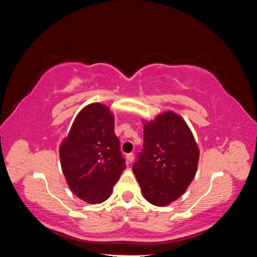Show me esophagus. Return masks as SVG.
<instances>
[{
  "instance_id": "esophagus-1",
  "label": "esophagus",
  "mask_w": 257,
  "mask_h": 257,
  "mask_svg": "<svg viewBox=\"0 0 257 257\" xmlns=\"http://www.w3.org/2000/svg\"><path fill=\"white\" fill-rule=\"evenodd\" d=\"M126 160H127V162H130V163L133 162V160H134V153H128V154H126Z\"/></svg>"
}]
</instances>
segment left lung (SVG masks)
I'll return each instance as SVG.
<instances>
[{
	"mask_svg": "<svg viewBox=\"0 0 257 257\" xmlns=\"http://www.w3.org/2000/svg\"><path fill=\"white\" fill-rule=\"evenodd\" d=\"M144 150L133 172L143 196L166 207L181 197L197 172L199 148L180 114L167 110L144 121Z\"/></svg>",
	"mask_w": 257,
	"mask_h": 257,
	"instance_id": "left-lung-1",
	"label": "left lung"
}]
</instances>
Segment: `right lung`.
<instances>
[{
    "label": "right lung",
    "mask_w": 257,
    "mask_h": 257,
    "mask_svg": "<svg viewBox=\"0 0 257 257\" xmlns=\"http://www.w3.org/2000/svg\"><path fill=\"white\" fill-rule=\"evenodd\" d=\"M113 124L109 107L89 104L76 115L59 148L67 185L88 204H100L109 198L126 167Z\"/></svg>",
    "instance_id": "right-lung-1"
}]
</instances>
